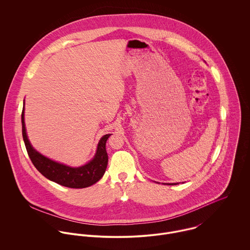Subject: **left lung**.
Masks as SVG:
<instances>
[{
  "instance_id": "1",
  "label": "left lung",
  "mask_w": 250,
  "mask_h": 250,
  "mask_svg": "<svg viewBox=\"0 0 250 250\" xmlns=\"http://www.w3.org/2000/svg\"><path fill=\"white\" fill-rule=\"evenodd\" d=\"M167 185H177V184H175V183H173V184H171V183H170V184H167Z\"/></svg>"
}]
</instances>
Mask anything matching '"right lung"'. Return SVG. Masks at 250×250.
Segmentation results:
<instances>
[{
    "mask_svg": "<svg viewBox=\"0 0 250 250\" xmlns=\"http://www.w3.org/2000/svg\"><path fill=\"white\" fill-rule=\"evenodd\" d=\"M25 104V103H24ZM22 110V135L26 145L29 157L36 167V169L47 179L72 188H87L103 177L107 166V154L106 143L111 134L105 135L99 141L96 154L94 158L86 165L79 167H71L43 156L32 146L30 143L25 127L24 111Z\"/></svg>",
    "mask_w": 250,
    "mask_h": 250,
    "instance_id": "obj_1",
    "label": "right lung"
}]
</instances>
